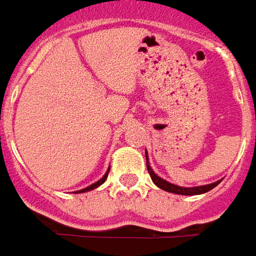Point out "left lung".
I'll use <instances>...</instances> for the list:
<instances>
[{
  "instance_id": "8db88e82",
  "label": "left lung",
  "mask_w": 256,
  "mask_h": 256,
  "mask_svg": "<svg viewBox=\"0 0 256 256\" xmlns=\"http://www.w3.org/2000/svg\"><path fill=\"white\" fill-rule=\"evenodd\" d=\"M146 158H147L148 174L151 176V180L154 182V184L158 186L160 188L166 190V192H170V193H176V194H184V196H194V194H202V193H206V192H209V190H212V188H214L216 186L220 183V180H219V182H216V183H212V184L198 186V187H180V186L172 184V183H168V182L162 180L161 177H158L156 172L151 170V167L148 166L147 154H146Z\"/></svg>"
}]
</instances>
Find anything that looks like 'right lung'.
Masks as SVG:
<instances>
[{
    "instance_id": "right-lung-1",
    "label": "right lung",
    "mask_w": 256,
    "mask_h": 256,
    "mask_svg": "<svg viewBox=\"0 0 256 256\" xmlns=\"http://www.w3.org/2000/svg\"><path fill=\"white\" fill-rule=\"evenodd\" d=\"M106 177H108V172H106V174H105V176H104V177H102V178H100L99 182H96V183H94V184H92V186H89V187H86V188H84V190H79V193H80V192L84 193V192H90V190H94V188H96L98 186L102 184V183H104V182L106 180ZM76 193H78V192H76Z\"/></svg>"
}]
</instances>
